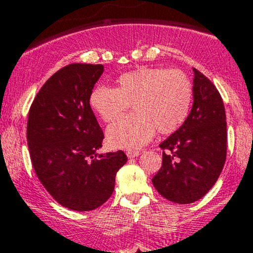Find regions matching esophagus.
<instances>
[{"label": "esophagus", "instance_id": "34e87169", "mask_svg": "<svg viewBox=\"0 0 253 253\" xmlns=\"http://www.w3.org/2000/svg\"><path fill=\"white\" fill-rule=\"evenodd\" d=\"M138 156H140V152H138V151H128V152H127V157H128V158H134V157Z\"/></svg>", "mask_w": 253, "mask_h": 253}]
</instances>
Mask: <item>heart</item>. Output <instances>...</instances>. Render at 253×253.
Here are the masks:
<instances>
[{"mask_svg": "<svg viewBox=\"0 0 253 253\" xmlns=\"http://www.w3.org/2000/svg\"><path fill=\"white\" fill-rule=\"evenodd\" d=\"M193 84L179 70L138 68L121 74L117 88L98 85L89 103L104 123L120 117L132 103L133 114L120 118L107 128V141L114 149L134 151L155 135L170 134L182 126L193 102Z\"/></svg>", "mask_w": 253, "mask_h": 253, "instance_id": "obj_1", "label": "heart"}]
</instances>
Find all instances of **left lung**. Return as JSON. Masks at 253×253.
<instances>
[{"label":"left lung","instance_id":"obj_1","mask_svg":"<svg viewBox=\"0 0 253 253\" xmlns=\"http://www.w3.org/2000/svg\"><path fill=\"white\" fill-rule=\"evenodd\" d=\"M193 71V107L182 126L159 145L163 164L152 178L162 196L181 205L195 202L210 191L221 173L227 151L222 98L205 75Z\"/></svg>","mask_w":253,"mask_h":253}]
</instances>
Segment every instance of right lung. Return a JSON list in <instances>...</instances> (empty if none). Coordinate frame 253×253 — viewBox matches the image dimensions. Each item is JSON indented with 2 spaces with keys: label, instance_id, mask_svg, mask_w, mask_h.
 <instances>
[{
  "label": "right lung",
  "instance_id": "add662e5",
  "mask_svg": "<svg viewBox=\"0 0 253 253\" xmlns=\"http://www.w3.org/2000/svg\"><path fill=\"white\" fill-rule=\"evenodd\" d=\"M102 72L101 64L64 66L42 86L28 114L27 143L34 171L51 196L72 211L102 206L127 162L123 151L96 152L104 135L89 97Z\"/></svg>",
  "mask_w": 253,
  "mask_h": 253
}]
</instances>
